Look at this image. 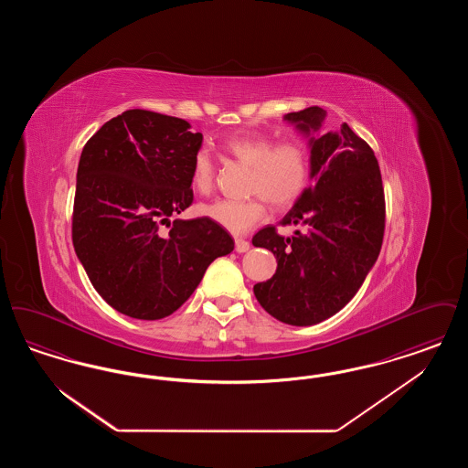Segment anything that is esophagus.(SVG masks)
Returning <instances> with one entry per match:
<instances>
[{
  "label": "esophagus",
  "instance_id": "34e87169",
  "mask_svg": "<svg viewBox=\"0 0 468 468\" xmlns=\"http://www.w3.org/2000/svg\"><path fill=\"white\" fill-rule=\"evenodd\" d=\"M249 247H250V244L244 240V239H235V250L237 252H247Z\"/></svg>",
  "mask_w": 468,
  "mask_h": 468
}]
</instances>
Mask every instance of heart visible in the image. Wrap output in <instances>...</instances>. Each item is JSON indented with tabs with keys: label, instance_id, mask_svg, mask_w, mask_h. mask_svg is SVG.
<instances>
[{
	"label": "heart",
	"instance_id": "obj_1",
	"mask_svg": "<svg viewBox=\"0 0 468 468\" xmlns=\"http://www.w3.org/2000/svg\"><path fill=\"white\" fill-rule=\"evenodd\" d=\"M223 151L250 168L249 200H216L203 203L201 216L223 226L233 235H244L267 219V201L282 210L298 200L311 180L312 156L309 145L300 138L275 142L268 134H239L223 144ZM216 182V166L207 151H198L191 166V187L208 195Z\"/></svg>",
	"mask_w": 468,
	"mask_h": 468
}]
</instances>
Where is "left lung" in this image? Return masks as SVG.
<instances>
[{
  "instance_id": "left-lung-1",
  "label": "left lung",
  "mask_w": 468,
  "mask_h": 468,
  "mask_svg": "<svg viewBox=\"0 0 468 468\" xmlns=\"http://www.w3.org/2000/svg\"><path fill=\"white\" fill-rule=\"evenodd\" d=\"M324 117L319 107L284 115L307 134L319 132ZM311 156L314 184L281 221L302 229L284 239L267 226L252 237L277 260L273 277L258 282L254 294L270 315L292 326L317 324L351 302L378 261L386 223L378 157L346 122L312 136Z\"/></svg>"
}]
</instances>
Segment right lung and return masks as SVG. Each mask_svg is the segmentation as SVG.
Listing matches in <instances>:
<instances>
[{"mask_svg":"<svg viewBox=\"0 0 468 468\" xmlns=\"http://www.w3.org/2000/svg\"><path fill=\"white\" fill-rule=\"evenodd\" d=\"M157 112H122L82 149L71 218L75 252L100 296L134 319H163L193 294L208 265L233 250L208 218L176 219L193 203L203 134Z\"/></svg>","mask_w":468,"mask_h":468,"instance_id":"obj_1","label":"right lung"}]
</instances>
